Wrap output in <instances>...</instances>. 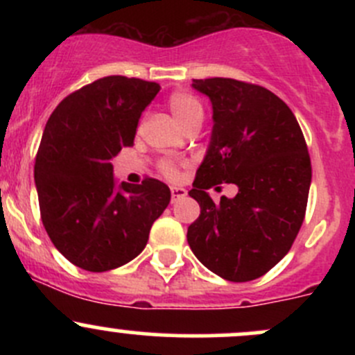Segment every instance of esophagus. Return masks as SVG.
Here are the masks:
<instances>
[{
	"label": "esophagus",
	"mask_w": 355,
	"mask_h": 355,
	"mask_svg": "<svg viewBox=\"0 0 355 355\" xmlns=\"http://www.w3.org/2000/svg\"><path fill=\"white\" fill-rule=\"evenodd\" d=\"M170 192H171V202H175V200L184 198V196L187 194V192H185V189H182V187H171Z\"/></svg>",
	"instance_id": "obj_1"
}]
</instances>
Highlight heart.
<instances>
[{"label":"heart","mask_w":355,"mask_h":355,"mask_svg":"<svg viewBox=\"0 0 355 355\" xmlns=\"http://www.w3.org/2000/svg\"><path fill=\"white\" fill-rule=\"evenodd\" d=\"M168 108H170L171 114L177 120V123L180 125L184 130L189 128L200 127L204 120V108L199 103L198 98H194L189 92H173V94L168 98ZM157 170L168 180H177L182 173L180 163H177L175 159H161L157 163Z\"/></svg>","instance_id":"obj_1"}]
</instances>
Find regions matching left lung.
Segmentation results:
<instances>
[{
  "instance_id": "1",
  "label": "left lung",
  "mask_w": 355,
  "mask_h": 355,
  "mask_svg": "<svg viewBox=\"0 0 355 355\" xmlns=\"http://www.w3.org/2000/svg\"><path fill=\"white\" fill-rule=\"evenodd\" d=\"M192 87L209 96L214 127L189 192L200 206L189 245L218 277L256 280L302 227L313 175L306 139L292 110L263 85L214 77ZM220 183L237 184L238 196L214 203L205 191Z\"/></svg>"
}]
</instances>
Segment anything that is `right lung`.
I'll return each instance as SVG.
<instances>
[{
  "instance_id": "obj_1",
  "label": "right lung",
  "mask_w": 355,
  "mask_h": 355,
  "mask_svg": "<svg viewBox=\"0 0 355 355\" xmlns=\"http://www.w3.org/2000/svg\"><path fill=\"white\" fill-rule=\"evenodd\" d=\"M159 84L110 75L68 94L49 116L34 164L39 211L56 249L82 270L110 271L148 244L170 202L156 178L114 187L113 157L134 144Z\"/></svg>"
}]
</instances>
